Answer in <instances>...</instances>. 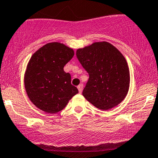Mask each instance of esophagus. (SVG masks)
<instances>
[{
  "instance_id": "34e87169",
  "label": "esophagus",
  "mask_w": 158,
  "mask_h": 158,
  "mask_svg": "<svg viewBox=\"0 0 158 158\" xmlns=\"http://www.w3.org/2000/svg\"><path fill=\"white\" fill-rule=\"evenodd\" d=\"M77 89H78V91H79V93H81L82 90H83V85H82V84H81V85H78Z\"/></svg>"
}]
</instances>
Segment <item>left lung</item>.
<instances>
[{
  "mask_svg": "<svg viewBox=\"0 0 158 158\" xmlns=\"http://www.w3.org/2000/svg\"><path fill=\"white\" fill-rule=\"evenodd\" d=\"M77 57L89 74L82 94L94 107L109 110L125 99L130 88L128 64L108 42H96L77 49Z\"/></svg>",
  "mask_w": 158,
  "mask_h": 158,
  "instance_id": "left-lung-1",
  "label": "left lung"
}]
</instances>
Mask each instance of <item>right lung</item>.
I'll list each match as a JSON object with an SVG mask.
<instances>
[{
  "label": "right lung",
  "instance_id": "obj_1",
  "mask_svg": "<svg viewBox=\"0 0 158 158\" xmlns=\"http://www.w3.org/2000/svg\"><path fill=\"white\" fill-rule=\"evenodd\" d=\"M74 55L72 48L58 42L46 43L35 51L27 64L24 85L33 105L46 113L63 110L78 93L64 67Z\"/></svg>",
  "mask_w": 158,
  "mask_h": 158
}]
</instances>
